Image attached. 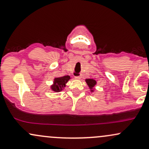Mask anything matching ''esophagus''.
<instances>
[{
    "label": "esophagus",
    "mask_w": 149,
    "mask_h": 149,
    "mask_svg": "<svg viewBox=\"0 0 149 149\" xmlns=\"http://www.w3.org/2000/svg\"><path fill=\"white\" fill-rule=\"evenodd\" d=\"M81 78H82L81 75H79V76H75V78H76V79H77V80H79Z\"/></svg>",
    "instance_id": "34e87169"
}]
</instances>
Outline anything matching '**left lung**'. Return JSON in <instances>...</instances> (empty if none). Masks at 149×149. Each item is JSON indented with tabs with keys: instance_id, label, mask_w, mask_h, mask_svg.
<instances>
[{
	"instance_id": "1",
	"label": "left lung",
	"mask_w": 149,
	"mask_h": 149,
	"mask_svg": "<svg viewBox=\"0 0 149 149\" xmlns=\"http://www.w3.org/2000/svg\"><path fill=\"white\" fill-rule=\"evenodd\" d=\"M86 83H88V86L90 88H92L95 85H96V81L93 79H86Z\"/></svg>"
}]
</instances>
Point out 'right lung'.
Listing matches in <instances>:
<instances>
[{
    "label": "right lung",
    "instance_id": "add662e5",
    "mask_svg": "<svg viewBox=\"0 0 149 149\" xmlns=\"http://www.w3.org/2000/svg\"><path fill=\"white\" fill-rule=\"evenodd\" d=\"M70 79L69 76H64L60 78H56L54 79V85L52 86V90L54 92H59L62 90V88L65 86V84Z\"/></svg>",
    "mask_w": 149,
    "mask_h": 149
}]
</instances>
